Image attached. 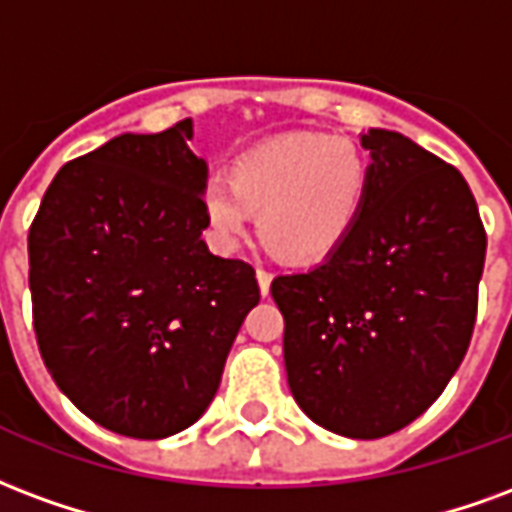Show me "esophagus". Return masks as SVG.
Returning a JSON list of instances; mask_svg holds the SVG:
<instances>
[{"instance_id": "34e87169", "label": "esophagus", "mask_w": 512, "mask_h": 512, "mask_svg": "<svg viewBox=\"0 0 512 512\" xmlns=\"http://www.w3.org/2000/svg\"><path fill=\"white\" fill-rule=\"evenodd\" d=\"M256 281H259V289H261V294H264V297H267V294H270V283H272V275L267 270H256Z\"/></svg>"}]
</instances>
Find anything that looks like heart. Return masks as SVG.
Instances as JSON below:
<instances>
[{
    "label": "heart",
    "instance_id": "heart-1",
    "mask_svg": "<svg viewBox=\"0 0 512 512\" xmlns=\"http://www.w3.org/2000/svg\"><path fill=\"white\" fill-rule=\"evenodd\" d=\"M371 169L352 138L294 133L242 152L201 190V210L223 248H237L259 210L264 240L292 261L330 256L357 226Z\"/></svg>",
    "mask_w": 512,
    "mask_h": 512
}]
</instances>
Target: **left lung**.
<instances>
[{
  "mask_svg": "<svg viewBox=\"0 0 512 512\" xmlns=\"http://www.w3.org/2000/svg\"><path fill=\"white\" fill-rule=\"evenodd\" d=\"M371 182L354 231L308 272L278 275L283 363L313 423L395 434L442 395L469 349L486 229L461 171L395 130L363 136Z\"/></svg>",
  "mask_w": 512,
  "mask_h": 512,
  "instance_id": "1",
  "label": "left lung"
}]
</instances>
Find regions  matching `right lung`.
Instances as JSON below:
<instances>
[{"label": "right lung", "instance_id": "obj_1", "mask_svg": "<svg viewBox=\"0 0 512 512\" xmlns=\"http://www.w3.org/2000/svg\"><path fill=\"white\" fill-rule=\"evenodd\" d=\"M193 122L122 133L65 163L29 229L32 319L48 374L89 420L133 439L207 412L245 316L251 264L201 231L207 163Z\"/></svg>", "mask_w": 512, "mask_h": 512}]
</instances>
